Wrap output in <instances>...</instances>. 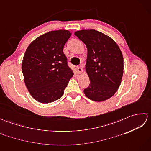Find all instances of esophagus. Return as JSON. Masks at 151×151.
I'll return each instance as SVG.
<instances>
[{
    "mask_svg": "<svg viewBox=\"0 0 151 151\" xmlns=\"http://www.w3.org/2000/svg\"><path fill=\"white\" fill-rule=\"evenodd\" d=\"M76 69H77V72H78V73H81L83 71V70H82V67H81V66L76 67Z\"/></svg>",
    "mask_w": 151,
    "mask_h": 151,
    "instance_id": "34e87169",
    "label": "esophagus"
}]
</instances>
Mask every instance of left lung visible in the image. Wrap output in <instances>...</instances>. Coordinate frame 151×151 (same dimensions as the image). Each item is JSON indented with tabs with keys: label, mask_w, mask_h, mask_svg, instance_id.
Returning <instances> with one entry per match:
<instances>
[{
	"label": "left lung",
	"mask_w": 151,
	"mask_h": 151,
	"mask_svg": "<svg viewBox=\"0 0 151 151\" xmlns=\"http://www.w3.org/2000/svg\"><path fill=\"white\" fill-rule=\"evenodd\" d=\"M88 49L86 70L90 84L84 89L86 97L101 102L113 96L119 88L123 74V57L117 43L95 30L75 33Z\"/></svg>",
	"instance_id": "8db88e82"
}]
</instances>
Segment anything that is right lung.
Returning a JSON list of instances; mask_svg holds the SVG:
<instances>
[{
	"label": "right lung",
	"mask_w": 151,
	"mask_h": 151,
	"mask_svg": "<svg viewBox=\"0 0 151 151\" xmlns=\"http://www.w3.org/2000/svg\"><path fill=\"white\" fill-rule=\"evenodd\" d=\"M70 36L66 30L49 32L33 41L25 52L22 62L25 85L41 103L62 97L73 75L63 51Z\"/></svg>",
	"instance_id": "right-lung-1"
}]
</instances>
